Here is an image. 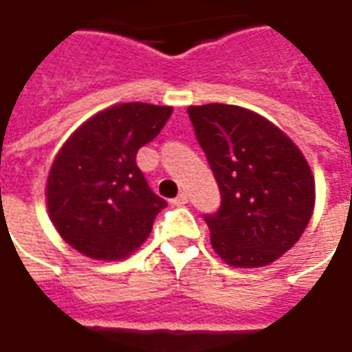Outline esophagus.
<instances>
[{"label":"esophagus","mask_w":352,"mask_h":352,"mask_svg":"<svg viewBox=\"0 0 352 352\" xmlns=\"http://www.w3.org/2000/svg\"><path fill=\"white\" fill-rule=\"evenodd\" d=\"M188 204V196L186 194H179L177 198L171 199V206H175V207H183Z\"/></svg>","instance_id":"1"}]
</instances>
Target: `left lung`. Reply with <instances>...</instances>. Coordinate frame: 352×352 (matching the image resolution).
Here are the masks:
<instances>
[{
    "instance_id": "8db88e82",
    "label": "left lung",
    "mask_w": 352,
    "mask_h": 352,
    "mask_svg": "<svg viewBox=\"0 0 352 352\" xmlns=\"http://www.w3.org/2000/svg\"><path fill=\"white\" fill-rule=\"evenodd\" d=\"M188 116L221 190L219 211L204 214L214 252L234 267L272 264L309 224V164L275 124L249 109L209 103L188 107Z\"/></svg>"
}]
</instances>
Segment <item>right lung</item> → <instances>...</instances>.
<instances>
[{
    "mask_svg": "<svg viewBox=\"0 0 352 352\" xmlns=\"http://www.w3.org/2000/svg\"><path fill=\"white\" fill-rule=\"evenodd\" d=\"M173 107L118 103L73 131L47 181V207L65 243L88 258L120 260L138 251L168 206L138 168Z\"/></svg>",
    "mask_w": 352,
    "mask_h": 352,
    "instance_id": "1",
    "label": "right lung"
}]
</instances>
